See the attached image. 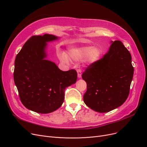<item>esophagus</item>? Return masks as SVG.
I'll list each match as a JSON object with an SVG mask.
<instances>
[{"label":"esophagus","mask_w":147,"mask_h":147,"mask_svg":"<svg viewBox=\"0 0 147 147\" xmlns=\"http://www.w3.org/2000/svg\"><path fill=\"white\" fill-rule=\"evenodd\" d=\"M77 73H78V77L79 78H80L82 76V70L80 69H77Z\"/></svg>","instance_id":"esophagus-1"}]
</instances>
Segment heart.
I'll use <instances>...</instances> for the list:
<instances>
[{"instance_id":"heart-1","label":"heart","mask_w":147,"mask_h":147,"mask_svg":"<svg viewBox=\"0 0 147 147\" xmlns=\"http://www.w3.org/2000/svg\"><path fill=\"white\" fill-rule=\"evenodd\" d=\"M68 55L65 53H61L60 59L65 63H69L71 59L79 61L85 60L89 63H93L100 59L102 50L98 46H85L79 48H72L69 50Z\"/></svg>"}]
</instances>
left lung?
<instances>
[{
  "mask_svg": "<svg viewBox=\"0 0 147 147\" xmlns=\"http://www.w3.org/2000/svg\"><path fill=\"white\" fill-rule=\"evenodd\" d=\"M109 50L82 75L87 83L85 104L92 110L105 113L121 106L128 97L133 78L131 55L120 41H111Z\"/></svg>",
  "mask_w": 147,
  "mask_h": 147,
  "instance_id": "obj_1",
  "label": "left lung"
}]
</instances>
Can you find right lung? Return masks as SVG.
Here are the masks:
<instances>
[{
    "instance_id": "1",
    "label": "right lung",
    "mask_w": 147,
    "mask_h": 147,
    "mask_svg": "<svg viewBox=\"0 0 147 147\" xmlns=\"http://www.w3.org/2000/svg\"><path fill=\"white\" fill-rule=\"evenodd\" d=\"M57 39L49 34L32 36L16 57L13 76L19 96L24 106L35 112L58 109L64 101L65 88L77 80L75 69L63 71L46 60L47 42Z\"/></svg>"
}]
</instances>
